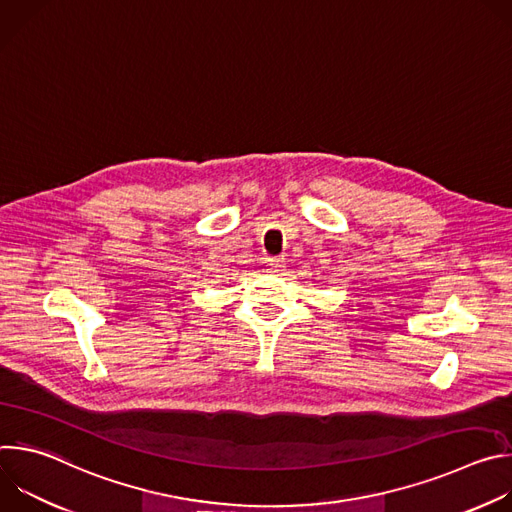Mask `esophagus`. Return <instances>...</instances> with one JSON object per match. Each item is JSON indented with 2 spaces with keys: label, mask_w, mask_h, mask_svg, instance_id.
Instances as JSON below:
<instances>
[{
  "label": "esophagus",
  "mask_w": 512,
  "mask_h": 512,
  "mask_svg": "<svg viewBox=\"0 0 512 512\" xmlns=\"http://www.w3.org/2000/svg\"><path fill=\"white\" fill-rule=\"evenodd\" d=\"M267 263H269V267L277 269V267H281L285 261H283V257H269V259H267Z\"/></svg>",
  "instance_id": "esophagus-1"
}]
</instances>
